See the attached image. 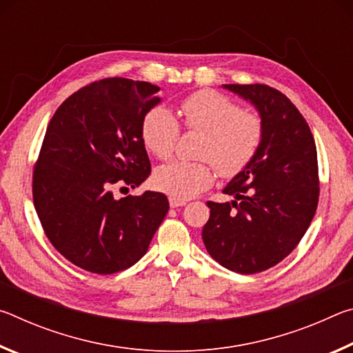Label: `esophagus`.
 I'll list each match as a JSON object with an SVG mask.
<instances>
[{"instance_id": "esophagus-1", "label": "esophagus", "mask_w": 353, "mask_h": 353, "mask_svg": "<svg viewBox=\"0 0 353 353\" xmlns=\"http://www.w3.org/2000/svg\"><path fill=\"white\" fill-rule=\"evenodd\" d=\"M187 204V201H182V199H176V198H170V205L172 208H177V207H183Z\"/></svg>"}]
</instances>
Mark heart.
Segmentation results:
<instances>
[{"instance_id":"heart-1","label":"heart","mask_w":353,"mask_h":353,"mask_svg":"<svg viewBox=\"0 0 353 353\" xmlns=\"http://www.w3.org/2000/svg\"><path fill=\"white\" fill-rule=\"evenodd\" d=\"M185 128L204 134L199 155L210 159L221 176L241 172L259 151L263 137L260 118L240 110L224 94L202 90L183 101L179 110ZM177 118L165 107L149 110L141 123V140L155 157L168 159L179 139ZM154 185L176 199H190L213 183L210 163L172 160L154 171Z\"/></svg>"}]
</instances>
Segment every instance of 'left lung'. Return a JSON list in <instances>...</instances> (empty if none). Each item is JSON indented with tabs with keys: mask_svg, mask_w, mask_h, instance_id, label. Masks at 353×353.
<instances>
[{
	"mask_svg": "<svg viewBox=\"0 0 353 353\" xmlns=\"http://www.w3.org/2000/svg\"><path fill=\"white\" fill-rule=\"evenodd\" d=\"M259 113L263 137L250 163L225 185L230 202H207V252L230 271L255 274L291 254L318 207V154L312 130L283 93L261 83H223Z\"/></svg>",
	"mask_w": 353,
	"mask_h": 353,
	"instance_id": "left-lung-1",
	"label": "left lung"
}]
</instances>
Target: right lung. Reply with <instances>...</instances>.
Segmentation results:
<instances>
[{
  "label": "right lung",
  "mask_w": 353,
  "mask_h": 353,
  "mask_svg": "<svg viewBox=\"0 0 353 353\" xmlns=\"http://www.w3.org/2000/svg\"><path fill=\"white\" fill-rule=\"evenodd\" d=\"M160 87L109 77L63 101L48 124L32 194L48 240L73 265L94 274L126 270L146 254L168 213L157 191L113 198L151 174L141 123L162 103Z\"/></svg>",
  "instance_id": "right-lung-1"
}]
</instances>
